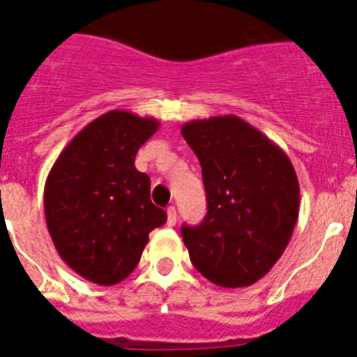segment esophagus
I'll return each mask as SVG.
<instances>
[{"label":"esophagus","mask_w":357,"mask_h":357,"mask_svg":"<svg viewBox=\"0 0 357 357\" xmlns=\"http://www.w3.org/2000/svg\"><path fill=\"white\" fill-rule=\"evenodd\" d=\"M178 221V212H176V206H169L167 208V225L174 226Z\"/></svg>","instance_id":"esophagus-1"}]
</instances>
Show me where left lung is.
<instances>
[{
    "instance_id": "1",
    "label": "left lung",
    "mask_w": 357,
    "mask_h": 357,
    "mask_svg": "<svg viewBox=\"0 0 357 357\" xmlns=\"http://www.w3.org/2000/svg\"><path fill=\"white\" fill-rule=\"evenodd\" d=\"M181 135L201 163L208 203L199 226H181L192 264L215 286H252L280 259L298 219L293 163L234 114L190 120Z\"/></svg>"
}]
</instances>
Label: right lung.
<instances>
[{
    "label": "right lung",
    "mask_w": 357,
    "mask_h": 357,
    "mask_svg": "<svg viewBox=\"0 0 357 357\" xmlns=\"http://www.w3.org/2000/svg\"><path fill=\"white\" fill-rule=\"evenodd\" d=\"M156 119L114 109L75 135L45 185V215L61 259L80 277L114 286L140 262L165 210L151 201V179L136 170L138 149L158 131Z\"/></svg>",
    "instance_id": "1"
}]
</instances>
